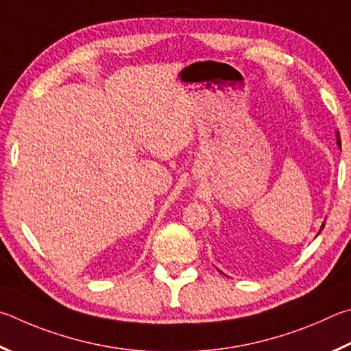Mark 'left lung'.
Listing matches in <instances>:
<instances>
[{"mask_svg":"<svg viewBox=\"0 0 351 351\" xmlns=\"http://www.w3.org/2000/svg\"><path fill=\"white\" fill-rule=\"evenodd\" d=\"M336 140H337V145L341 146V135H339V132H336ZM322 228H324V225H322ZM322 228H321V231H322Z\"/></svg>","mask_w":351,"mask_h":351,"instance_id":"obj_1","label":"left lung"}]
</instances>
